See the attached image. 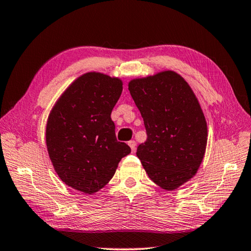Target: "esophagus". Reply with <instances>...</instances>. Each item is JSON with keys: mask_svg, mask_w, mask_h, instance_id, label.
Returning a JSON list of instances; mask_svg holds the SVG:
<instances>
[{"mask_svg": "<svg viewBox=\"0 0 251 251\" xmlns=\"http://www.w3.org/2000/svg\"><path fill=\"white\" fill-rule=\"evenodd\" d=\"M128 146L130 147L131 151H132V152H135V150H136V141H135V140H130V141H128Z\"/></svg>", "mask_w": 251, "mask_h": 251, "instance_id": "1", "label": "esophagus"}]
</instances>
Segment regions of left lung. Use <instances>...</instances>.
<instances>
[{"label": "left lung", "instance_id": "8db88e82", "mask_svg": "<svg viewBox=\"0 0 251 251\" xmlns=\"http://www.w3.org/2000/svg\"><path fill=\"white\" fill-rule=\"evenodd\" d=\"M128 90L147 131L137 156L161 188H178L197 173L207 147V122L197 98L172 71L132 79Z\"/></svg>", "mask_w": 251, "mask_h": 251}]
</instances>
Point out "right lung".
I'll return each mask as SVG.
<instances>
[{
  "label": "right lung",
  "instance_id": "obj_1",
  "mask_svg": "<svg viewBox=\"0 0 251 251\" xmlns=\"http://www.w3.org/2000/svg\"><path fill=\"white\" fill-rule=\"evenodd\" d=\"M123 82L87 73L64 91L48 119L46 140L54 170L67 186L95 194L115 174L129 146L117 141L111 119Z\"/></svg>",
  "mask_w": 251,
  "mask_h": 251
}]
</instances>
